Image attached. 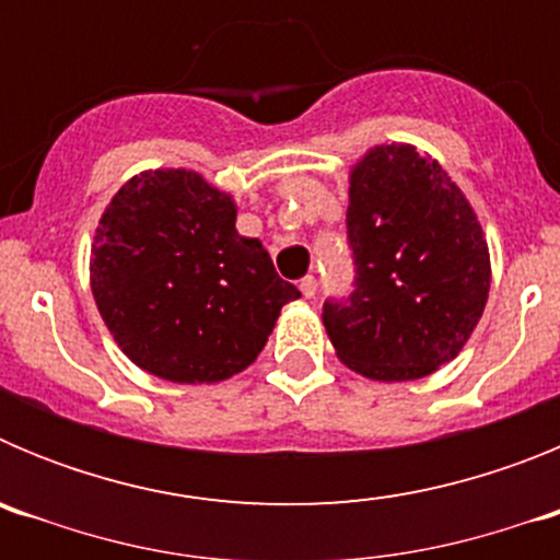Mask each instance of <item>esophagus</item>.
<instances>
[{"instance_id": "1", "label": "esophagus", "mask_w": 560, "mask_h": 560, "mask_svg": "<svg viewBox=\"0 0 560 560\" xmlns=\"http://www.w3.org/2000/svg\"><path fill=\"white\" fill-rule=\"evenodd\" d=\"M316 289H319V283H316V277L314 275H308V277H303V280H300V291H303V296H316Z\"/></svg>"}]
</instances>
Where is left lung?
I'll use <instances>...</instances> for the list:
<instances>
[{
    "label": "left lung",
    "mask_w": 560,
    "mask_h": 560,
    "mask_svg": "<svg viewBox=\"0 0 560 560\" xmlns=\"http://www.w3.org/2000/svg\"><path fill=\"white\" fill-rule=\"evenodd\" d=\"M353 289L325 300L339 359L375 381L434 373L463 350L491 289L477 215L432 156L378 145L350 173Z\"/></svg>",
    "instance_id": "left-lung-1"
}]
</instances>
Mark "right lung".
Wrapping results in <instances>:
<instances>
[{"label": "right lung", "instance_id": "obj_1", "mask_svg": "<svg viewBox=\"0 0 560 560\" xmlns=\"http://www.w3.org/2000/svg\"><path fill=\"white\" fill-rule=\"evenodd\" d=\"M92 294L122 353L176 384H212L257 359L300 296L235 201L192 171H148L120 187L92 244Z\"/></svg>", "mask_w": 560, "mask_h": 560}]
</instances>
